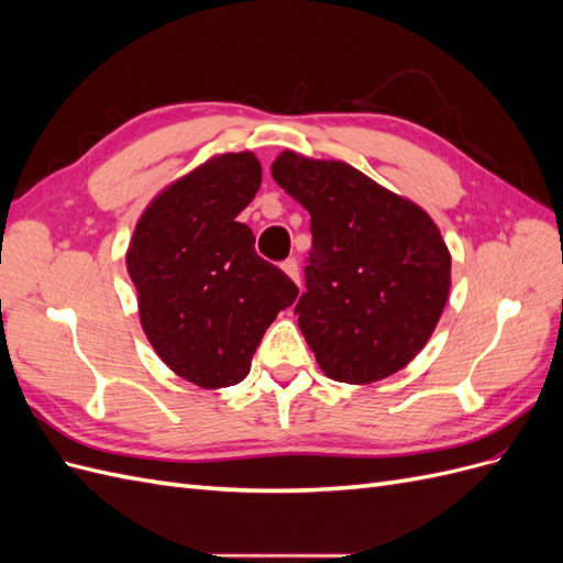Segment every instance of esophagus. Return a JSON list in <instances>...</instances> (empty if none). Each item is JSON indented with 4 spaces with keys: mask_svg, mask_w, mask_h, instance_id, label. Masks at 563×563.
Instances as JSON below:
<instances>
[{
    "mask_svg": "<svg viewBox=\"0 0 563 563\" xmlns=\"http://www.w3.org/2000/svg\"><path fill=\"white\" fill-rule=\"evenodd\" d=\"M282 269L286 272L288 277H291L294 282H300V267H298V261L296 258H288L282 263Z\"/></svg>",
    "mask_w": 563,
    "mask_h": 563,
    "instance_id": "obj_1",
    "label": "esophagus"
}]
</instances>
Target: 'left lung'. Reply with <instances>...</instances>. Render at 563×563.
<instances>
[{
    "instance_id": "obj_1",
    "label": "left lung",
    "mask_w": 563,
    "mask_h": 563,
    "mask_svg": "<svg viewBox=\"0 0 563 563\" xmlns=\"http://www.w3.org/2000/svg\"><path fill=\"white\" fill-rule=\"evenodd\" d=\"M272 178L312 218L296 314L321 371L350 385L401 371L428 345L451 291L434 220L345 162L286 150Z\"/></svg>"
}]
</instances>
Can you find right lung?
Segmentation results:
<instances>
[{"instance_id":"1","label":"right lung","mask_w":563,"mask_h":563,"mask_svg":"<svg viewBox=\"0 0 563 563\" xmlns=\"http://www.w3.org/2000/svg\"><path fill=\"white\" fill-rule=\"evenodd\" d=\"M261 178L251 152L209 159L152 199L126 251L150 345L203 389L242 383L267 327L298 298L236 220Z\"/></svg>"}]
</instances>
